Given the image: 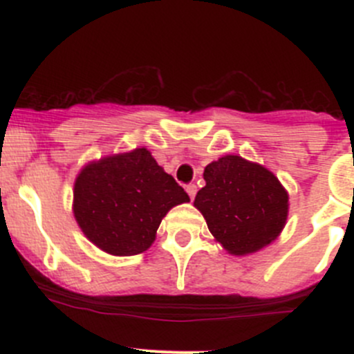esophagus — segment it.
I'll return each mask as SVG.
<instances>
[{
	"label": "esophagus",
	"instance_id": "1",
	"mask_svg": "<svg viewBox=\"0 0 354 354\" xmlns=\"http://www.w3.org/2000/svg\"><path fill=\"white\" fill-rule=\"evenodd\" d=\"M185 188H187V194L190 195V198L194 200L195 195H197V185L190 183V185H187V187H185Z\"/></svg>",
	"mask_w": 354,
	"mask_h": 354
}]
</instances>
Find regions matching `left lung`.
<instances>
[{
    "label": "left lung",
    "mask_w": 354,
    "mask_h": 354,
    "mask_svg": "<svg viewBox=\"0 0 354 354\" xmlns=\"http://www.w3.org/2000/svg\"><path fill=\"white\" fill-rule=\"evenodd\" d=\"M203 180L205 187L194 203L210 233L230 253L257 252L283 231L288 194L266 167L240 156H226L205 167Z\"/></svg>",
    "instance_id": "8db88e82"
}]
</instances>
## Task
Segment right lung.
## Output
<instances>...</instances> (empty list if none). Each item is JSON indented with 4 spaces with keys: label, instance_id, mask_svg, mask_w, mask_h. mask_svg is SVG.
Here are the masks:
<instances>
[{
    "label": "right lung",
    "instance_id": "add662e5",
    "mask_svg": "<svg viewBox=\"0 0 354 354\" xmlns=\"http://www.w3.org/2000/svg\"><path fill=\"white\" fill-rule=\"evenodd\" d=\"M190 202L147 149L104 157L75 181L73 212L85 236L111 255L145 252L171 207Z\"/></svg>",
    "mask_w": 354,
    "mask_h": 354
}]
</instances>
